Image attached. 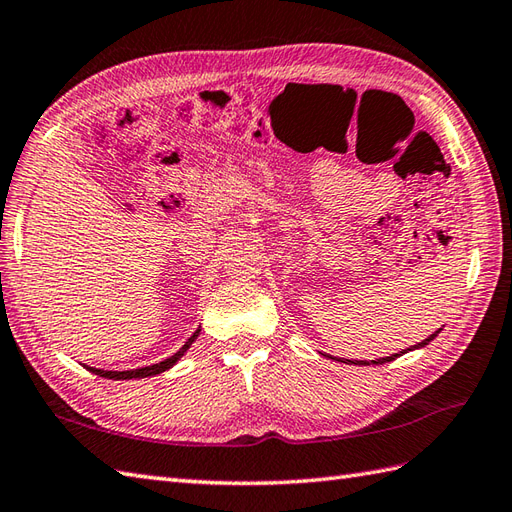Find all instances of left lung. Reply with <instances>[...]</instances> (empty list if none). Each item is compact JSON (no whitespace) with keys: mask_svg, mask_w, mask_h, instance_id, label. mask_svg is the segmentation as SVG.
Returning a JSON list of instances; mask_svg holds the SVG:
<instances>
[{"mask_svg":"<svg viewBox=\"0 0 512 512\" xmlns=\"http://www.w3.org/2000/svg\"><path fill=\"white\" fill-rule=\"evenodd\" d=\"M438 331H441V329H438ZM438 331H436V334H432L430 338H425L423 342H419V344H414V349H421V347H425V344H430L436 336H438ZM406 351H412V349H406ZM406 351H401V353H395V355H390V358H382V360H371V362H366V360H338V362H344V364H358V366H368V364H384V362H392V360H395V358H399V355H403V353H406Z\"/></svg>","mask_w":512,"mask_h":512,"instance_id":"8db88e82","label":"left lung"}]
</instances>
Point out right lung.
Segmentation results:
<instances>
[{"label":"right lung","mask_w":512,"mask_h":512,"mask_svg":"<svg viewBox=\"0 0 512 512\" xmlns=\"http://www.w3.org/2000/svg\"><path fill=\"white\" fill-rule=\"evenodd\" d=\"M198 334H200V329H196V334L189 338L181 349H178L172 358H168V360H163V362H159V364H150V366H144V368H135V371H102V368H93V366H87L91 373H95V375H100V377H106V379H139V377H152V375H159V373H163V371H168V368H172L178 360L183 358V355L187 353V349L192 347V342L198 338Z\"/></svg>","instance_id":"obj_1"}]
</instances>
